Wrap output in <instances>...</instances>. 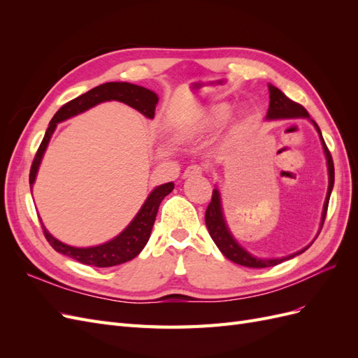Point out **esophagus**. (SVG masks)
I'll use <instances>...</instances> for the list:
<instances>
[{"mask_svg":"<svg viewBox=\"0 0 358 358\" xmlns=\"http://www.w3.org/2000/svg\"><path fill=\"white\" fill-rule=\"evenodd\" d=\"M203 166H200V164H192V166H189V167H187V170H185V173H183V178H191V176H199V175H201L203 173Z\"/></svg>","mask_w":358,"mask_h":358,"instance_id":"esophagus-1","label":"esophagus"}]
</instances>
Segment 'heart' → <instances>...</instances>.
<instances>
[{
	"mask_svg": "<svg viewBox=\"0 0 358 358\" xmlns=\"http://www.w3.org/2000/svg\"><path fill=\"white\" fill-rule=\"evenodd\" d=\"M225 116H227V107H221V106L213 107L210 112H208V115H204V117H201L196 124V129H208L218 124Z\"/></svg>",
	"mask_w": 358,
	"mask_h": 358,
	"instance_id": "1",
	"label": "heart"
}]
</instances>
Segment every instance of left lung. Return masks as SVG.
<instances>
[{"instance_id": "left-lung-1", "label": "left lung", "mask_w": 358, "mask_h": 358, "mask_svg": "<svg viewBox=\"0 0 358 358\" xmlns=\"http://www.w3.org/2000/svg\"><path fill=\"white\" fill-rule=\"evenodd\" d=\"M268 94H270V104H268V112H267V117L268 119H280V117H309L308 110L303 107L301 104L289 100L288 96L279 91L278 88H275L273 85H268ZM313 122V121H312ZM313 125L317 127L318 133L321 136V129L320 127L313 122ZM321 142H322V148L324 152H326L327 157V166H329V192H327V199H326V204H324V212H322V222L326 220L327 215V208H329V200H330V194L333 189V183H334V166H333V158L330 150L324 142V138L321 136ZM204 221H206V227H208L209 234L212 237V241L215 242V245L220 248V251L230 259V262L241 264L245 267H251V268H264V267H273L276 264H280L285 259H289L292 257H296L301 252H305L308 248L301 249L300 252L288 255L287 258H278V259H263V258H255L251 254H248L243 248H241L237 245V242L233 239V236L230 234L229 229H227L224 216H222V209H221V200H220V192L218 189H213L212 192V200L206 209V215H204Z\"/></svg>"}]
</instances>
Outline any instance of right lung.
I'll use <instances>...</instances> for the list:
<instances>
[{"instance_id": "obj_1", "label": "right lung", "mask_w": 358, "mask_h": 358, "mask_svg": "<svg viewBox=\"0 0 358 358\" xmlns=\"http://www.w3.org/2000/svg\"><path fill=\"white\" fill-rule=\"evenodd\" d=\"M109 100L125 103L128 106L134 107V109L138 110L140 113H143L146 117H154L158 96L155 92L143 88V86H137L127 82H107L100 86H95L94 90L85 92L79 95L78 99L64 104L55 113V116L52 117V121L46 129V134L41 140L34 159H32L31 170H29L31 187L36 180L41 157L45 154L46 146L49 143L50 136L53 133V129H55L57 124L64 121V119H69L74 115L85 112L86 109H90V107L95 104L109 101ZM173 188H175L173 182L164 183V185L155 188L152 192H150V196L142 206V209H140L133 222L129 224L121 234L115 237L113 241L107 242L104 245L92 246V248H73L66 243H61L59 241L55 239V237H52L45 229V225L41 224L43 234H45L46 241L57 252L67 255L82 264L95 266V267H112V266L127 263L129 259L137 257L140 251L145 248V245L148 243L150 231H152V227L157 218L159 204L162 200H164V197L169 196V194L173 191Z\"/></svg>"}]
</instances>
